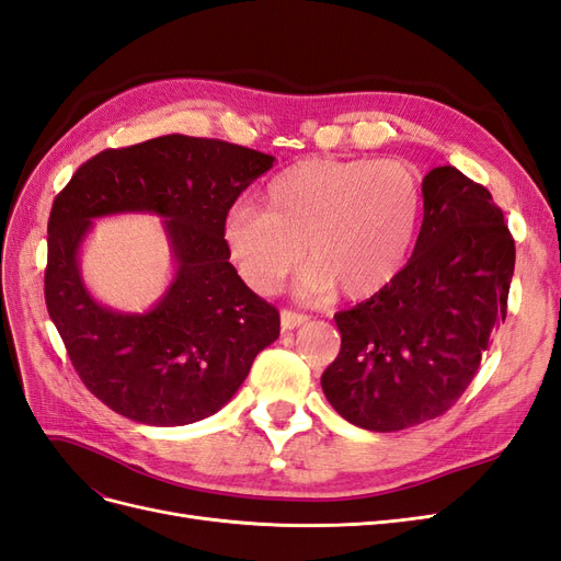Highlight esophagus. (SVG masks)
<instances>
[{
    "instance_id": "34e87169",
    "label": "esophagus",
    "mask_w": 561,
    "mask_h": 561,
    "mask_svg": "<svg viewBox=\"0 0 561 561\" xmlns=\"http://www.w3.org/2000/svg\"><path fill=\"white\" fill-rule=\"evenodd\" d=\"M309 320L307 313H297V311H290V309H283L280 311V325L283 330H295L299 325H304V322Z\"/></svg>"
}]
</instances>
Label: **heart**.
<instances>
[{
    "instance_id": "heart-1",
    "label": "heart",
    "mask_w": 561,
    "mask_h": 561,
    "mask_svg": "<svg viewBox=\"0 0 561 561\" xmlns=\"http://www.w3.org/2000/svg\"><path fill=\"white\" fill-rule=\"evenodd\" d=\"M423 210L421 180L407 163L307 159L262 194V210L236 206L222 225L231 262L254 293H276L304 262L307 297H375L410 260Z\"/></svg>"
}]
</instances>
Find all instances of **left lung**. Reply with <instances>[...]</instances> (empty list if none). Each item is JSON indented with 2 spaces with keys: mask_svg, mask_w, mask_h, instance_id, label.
<instances>
[{
  "mask_svg": "<svg viewBox=\"0 0 561 561\" xmlns=\"http://www.w3.org/2000/svg\"><path fill=\"white\" fill-rule=\"evenodd\" d=\"M414 254L386 290L334 313L342 351L322 393L353 426L390 433L443 416L507 313L515 241L489 190L454 165L423 178Z\"/></svg>",
  "mask_w": 561,
  "mask_h": 561,
  "instance_id": "obj_1",
  "label": "left lung"
}]
</instances>
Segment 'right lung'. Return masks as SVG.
<instances>
[{
  "label": "right lung",
  "instance_id": "1",
  "mask_svg": "<svg viewBox=\"0 0 561 561\" xmlns=\"http://www.w3.org/2000/svg\"><path fill=\"white\" fill-rule=\"evenodd\" d=\"M274 157L225 140L163 135L81 163L48 217L44 297L79 379L110 410L147 426L215 414L276 342V307L229 262L222 225ZM154 211L167 219L176 278L147 314L98 305L78 274L93 216Z\"/></svg>",
  "mask_w": 561,
  "mask_h": 561
}]
</instances>
